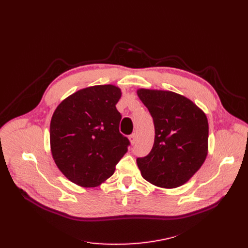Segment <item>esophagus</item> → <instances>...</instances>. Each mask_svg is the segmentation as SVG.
<instances>
[{
    "label": "esophagus",
    "instance_id": "1",
    "mask_svg": "<svg viewBox=\"0 0 248 248\" xmlns=\"http://www.w3.org/2000/svg\"><path fill=\"white\" fill-rule=\"evenodd\" d=\"M129 140H131V142H132L133 145L136 144V141H137V134L136 133H134V134H132L131 136H129Z\"/></svg>",
    "mask_w": 248,
    "mask_h": 248
}]
</instances>
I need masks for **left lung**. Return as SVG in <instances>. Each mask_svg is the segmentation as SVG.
<instances>
[{
  "instance_id": "8db88e82",
  "label": "left lung",
  "mask_w": 248,
  "mask_h": 248,
  "mask_svg": "<svg viewBox=\"0 0 248 248\" xmlns=\"http://www.w3.org/2000/svg\"><path fill=\"white\" fill-rule=\"evenodd\" d=\"M155 125V140L138 158L141 176L163 188L183 185L203 165L208 151V121L190 99L172 91L139 89Z\"/></svg>"
}]
</instances>
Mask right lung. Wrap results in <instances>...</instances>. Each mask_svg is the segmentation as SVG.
Wrapping results in <instances>:
<instances>
[{
    "mask_svg": "<svg viewBox=\"0 0 248 248\" xmlns=\"http://www.w3.org/2000/svg\"><path fill=\"white\" fill-rule=\"evenodd\" d=\"M121 89L96 85L64 99L52 115L50 145L59 170L73 183L95 187L109 178L131 145L120 133Z\"/></svg>",
    "mask_w": 248,
    "mask_h": 248,
    "instance_id": "add662e5",
    "label": "right lung"
}]
</instances>
